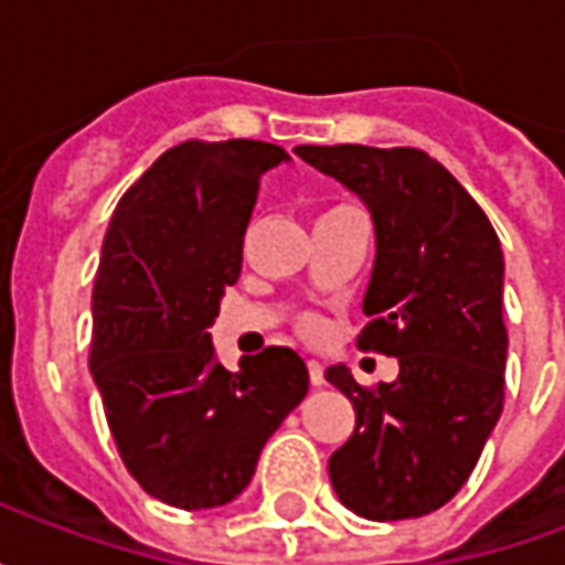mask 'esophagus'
I'll return each mask as SVG.
<instances>
[{"instance_id":"1","label":"esophagus","mask_w":565,"mask_h":565,"mask_svg":"<svg viewBox=\"0 0 565 565\" xmlns=\"http://www.w3.org/2000/svg\"><path fill=\"white\" fill-rule=\"evenodd\" d=\"M308 379L315 387H323L327 384V375H323V366H320L318 360H308Z\"/></svg>"}]
</instances>
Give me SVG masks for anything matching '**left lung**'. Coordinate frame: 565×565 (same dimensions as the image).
<instances>
[{
  "label": "left lung",
  "mask_w": 565,
  "mask_h": 565,
  "mask_svg": "<svg viewBox=\"0 0 565 565\" xmlns=\"http://www.w3.org/2000/svg\"><path fill=\"white\" fill-rule=\"evenodd\" d=\"M296 157L372 214L369 323L356 342L399 360L396 381L372 391L342 363L327 369L356 412L330 481L360 518H424L466 484L502 415V247L478 202L424 150L299 145Z\"/></svg>",
  "instance_id": "left-lung-1"
}]
</instances>
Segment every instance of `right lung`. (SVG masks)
<instances>
[{"instance_id": "add662e5", "label": "right lung", "mask_w": 565, "mask_h": 565, "mask_svg": "<svg viewBox=\"0 0 565 565\" xmlns=\"http://www.w3.org/2000/svg\"><path fill=\"white\" fill-rule=\"evenodd\" d=\"M269 141H184L129 186L93 284L90 372L117 450L145 493L174 509L233 502L263 445L308 393L290 348L223 366L209 327L238 281Z\"/></svg>"}]
</instances>
